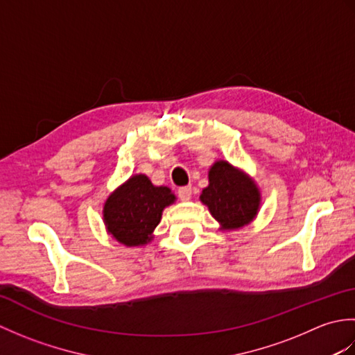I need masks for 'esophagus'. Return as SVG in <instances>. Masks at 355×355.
<instances>
[{"mask_svg": "<svg viewBox=\"0 0 355 355\" xmlns=\"http://www.w3.org/2000/svg\"><path fill=\"white\" fill-rule=\"evenodd\" d=\"M177 193H178V198H180V200H183V201L191 200V197H192V186H182V187H178Z\"/></svg>", "mask_w": 355, "mask_h": 355, "instance_id": "1", "label": "esophagus"}]
</instances>
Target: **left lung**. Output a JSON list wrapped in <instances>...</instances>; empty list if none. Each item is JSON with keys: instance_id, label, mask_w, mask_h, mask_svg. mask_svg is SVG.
<instances>
[{"instance_id": "8db88e82", "label": "left lung", "mask_w": 355, "mask_h": 355, "mask_svg": "<svg viewBox=\"0 0 355 355\" xmlns=\"http://www.w3.org/2000/svg\"><path fill=\"white\" fill-rule=\"evenodd\" d=\"M200 200L223 229H238L250 223L259 207V191L250 178L227 162H216L209 171V186Z\"/></svg>"}]
</instances>
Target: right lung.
I'll return each mask as SVG.
<instances>
[{"instance_id":"1","label":"right lung","mask_w":355,"mask_h":355,"mask_svg":"<svg viewBox=\"0 0 355 355\" xmlns=\"http://www.w3.org/2000/svg\"><path fill=\"white\" fill-rule=\"evenodd\" d=\"M175 201L169 187H157L146 175H134L110 195L103 207V221L119 243L143 245L162 220L166 206Z\"/></svg>"}]
</instances>
